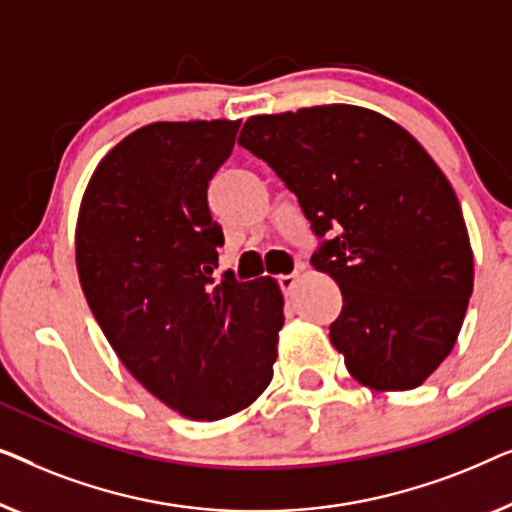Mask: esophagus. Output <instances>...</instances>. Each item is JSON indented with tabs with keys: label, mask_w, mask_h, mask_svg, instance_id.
<instances>
[{
	"label": "esophagus",
	"mask_w": 512,
	"mask_h": 512,
	"mask_svg": "<svg viewBox=\"0 0 512 512\" xmlns=\"http://www.w3.org/2000/svg\"><path fill=\"white\" fill-rule=\"evenodd\" d=\"M297 280H299V271H292V273H285V276H280L278 283H280V287H283L285 294H292Z\"/></svg>",
	"instance_id": "34e87169"
}]
</instances>
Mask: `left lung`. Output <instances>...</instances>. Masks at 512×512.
I'll return each mask as SVG.
<instances>
[{"mask_svg": "<svg viewBox=\"0 0 512 512\" xmlns=\"http://www.w3.org/2000/svg\"><path fill=\"white\" fill-rule=\"evenodd\" d=\"M239 143L297 194L311 257L341 287L329 338L345 369L376 392L420 387L455 348L473 292L462 206L441 167L397 122L325 104L253 115Z\"/></svg>", "mask_w": 512, "mask_h": 512, "instance_id": "1", "label": "left lung"}]
</instances>
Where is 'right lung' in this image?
<instances>
[{"label":"right lung","instance_id":"right-lung-1","mask_svg":"<svg viewBox=\"0 0 512 512\" xmlns=\"http://www.w3.org/2000/svg\"><path fill=\"white\" fill-rule=\"evenodd\" d=\"M241 120L153 122L97 164L76 220V269L125 369L190 420L241 413L273 378L283 292L271 276L213 283L222 229L208 181Z\"/></svg>","mask_w":512,"mask_h":512}]
</instances>
